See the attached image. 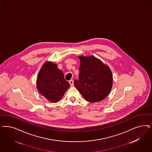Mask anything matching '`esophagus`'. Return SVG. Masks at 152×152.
Wrapping results in <instances>:
<instances>
[{
	"label": "esophagus",
	"mask_w": 152,
	"mask_h": 152,
	"mask_svg": "<svg viewBox=\"0 0 152 152\" xmlns=\"http://www.w3.org/2000/svg\"><path fill=\"white\" fill-rule=\"evenodd\" d=\"M69 83L70 84V86H72H72H73L74 81L73 80H69Z\"/></svg>",
	"instance_id": "esophagus-1"
}]
</instances>
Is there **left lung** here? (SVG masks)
<instances>
[{
    "instance_id": "obj_1",
    "label": "left lung",
    "mask_w": 152,
    "mask_h": 152,
    "mask_svg": "<svg viewBox=\"0 0 152 152\" xmlns=\"http://www.w3.org/2000/svg\"><path fill=\"white\" fill-rule=\"evenodd\" d=\"M79 80L74 85L84 99L89 102H98L106 98L113 87L112 72L107 65L93 56H79Z\"/></svg>"
}]
</instances>
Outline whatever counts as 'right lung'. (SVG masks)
I'll list each match as a JSON object with an SVG mask.
<instances>
[{
	"label": "right lung",
	"instance_id": "right-lung-1",
	"mask_svg": "<svg viewBox=\"0 0 152 152\" xmlns=\"http://www.w3.org/2000/svg\"><path fill=\"white\" fill-rule=\"evenodd\" d=\"M69 87L70 84L65 80L57 64L48 61L42 65L36 82L37 89L42 96L50 102H58Z\"/></svg>",
	"mask_w": 152,
	"mask_h": 152
}]
</instances>
